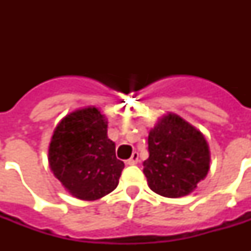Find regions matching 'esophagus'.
I'll list each match as a JSON object with an SVG mask.
<instances>
[{
  "label": "esophagus",
  "mask_w": 251,
  "mask_h": 251,
  "mask_svg": "<svg viewBox=\"0 0 251 251\" xmlns=\"http://www.w3.org/2000/svg\"><path fill=\"white\" fill-rule=\"evenodd\" d=\"M138 159H139V153H138L137 151H134V152L131 153V157H130L129 160L126 161V164L135 165L138 163Z\"/></svg>",
  "instance_id": "1"
}]
</instances>
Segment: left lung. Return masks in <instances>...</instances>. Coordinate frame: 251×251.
<instances>
[{
    "instance_id": "left-lung-1",
    "label": "left lung",
    "mask_w": 251,
    "mask_h": 251,
    "mask_svg": "<svg viewBox=\"0 0 251 251\" xmlns=\"http://www.w3.org/2000/svg\"><path fill=\"white\" fill-rule=\"evenodd\" d=\"M150 156L143 173L150 189L167 198L190 194L210 171V149L199 130L175 113L157 121L149 134Z\"/></svg>"
}]
</instances>
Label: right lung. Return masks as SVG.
Wrapping results in <instances>:
<instances>
[{
  "label": "right lung",
  "instance_id": "obj_1",
  "mask_svg": "<svg viewBox=\"0 0 251 251\" xmlns=\"http://www.w3.org/2000/svg\"><path fill=\"white\" fill-rule=\"evenodd\" d=\"M108 121L95 106L74 110L61 120L49 143L50 171L78 199L96 201L117 187L125 164L106 134Z\"/></svg>",
  "mask_w": 251,
  "mask_h": 251
}]
</instances>
